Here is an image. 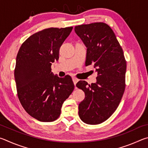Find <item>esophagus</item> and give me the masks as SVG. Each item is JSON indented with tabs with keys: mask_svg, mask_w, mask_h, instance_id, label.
<instances>
[{
	"mask_svg": "<svg viewBox=\"0 0 148 148\" xmlns=\"http://www.w3.org/2000/svg\"><path fill=\"white\" fill-rule=\"evenodd\" d=\"M72 80H73V82H74V86H75V87H76V84H77V82L79 81V79L76 78V77H72Z\"/></svg>",
	"mask_w": 148,
	"mask_h": 148,
	"instance_id": "34e87169",
	"label": "esophagus"
}]
</instances>
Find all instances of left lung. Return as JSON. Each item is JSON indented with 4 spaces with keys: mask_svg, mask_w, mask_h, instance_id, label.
Listing matches in <instances>:
<instances>
[{
    "mask_svg": "<svg viewBox=\"0 0 148 148\" xmlns=\"http://www.w3.org/2000/svg\"><path fill=\"white\" fill-rule=\"evenodd\" d=\"M76 32L87 47L86 66L92 64L97 82L79 81L76 87L85 92L79 104V116L87 124H100L118 107L125 89L127 62L122 47L109 25L102 22L76 26Z\"/></svg>",
    "mask_w": 148,
    "mask_h": 148,
    "instance_id": "8db88e82",
    "label": "left lung"
}]
</instances>
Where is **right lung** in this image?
Masks as SVG:
<instances>
[{"label":"right lung","instance_id":"right-lung-1","mask_svg":"<svg viewBox=\"0 0 148 148\" xmlns=\"http://www.w3.org/2000/svg\"><path fill=\"white\" fill-rule=\"evenodd\" d=\"M72 29L51 27L37 32L22 44L17 53L14 70L17 96L25 110L40 121L58 118L62 104L74 89L71 76H54L51 69Z\"/></svg>","mask_w":148,"mask_h":148}]
</instances>
